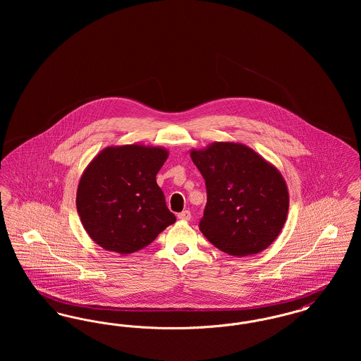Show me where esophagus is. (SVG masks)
Instances as JSON below:
<instances>
[{
    "instance_id": "1",
    "label": "esophagus",
    "mask_w": 361,
    "mask_h": 361,
    "mask_svg": "<svg viewBox=\"0 0 361 361\" xmlns=\"http://www.w3.org/2000/svg\"><path fill=\"white\" fill-rule=\"evenodd\" d=\"M177 218H178L180 221H189V219H190V212H189L188 209H185V211L180 212V214L177 215Z\"/></svg>"
}]
</instances>
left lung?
Segmentation results:
<instances>
[{"label":"left lung","mask_w":361,"mask_h":361,"mask_svg":"<svg viewBox=\"0 0 361 361\" xmlns=\"http://www.w3.org/2000/svg\"><path fill=\"white\" fill-rule=\"evenodd\" d=\"M189 153L206 180L199 227L207 240L237 257L271 246L290 207L287 183L275 165L240 142H212Z\"/></svg>","instance_id":"1"}]
</instances>
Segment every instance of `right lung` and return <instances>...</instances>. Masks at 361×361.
Here are the masks:
<instances>
[{"mask_svg":"<svg viewBox=\"0 0 361 361\" xmlns=\"http://www.w3.org/2000/svg\"><path fill=\"white\" fill-rule=\"evenodd\" d=\"M169 157L161 146H108L82 172L75 206L87 235L121 256L146 247L176 222L155 176Z\"/></svg>","mask_w":361,"mask_h":361,"instance_id":"obj_1","label":"right lung"}]
</instances>
